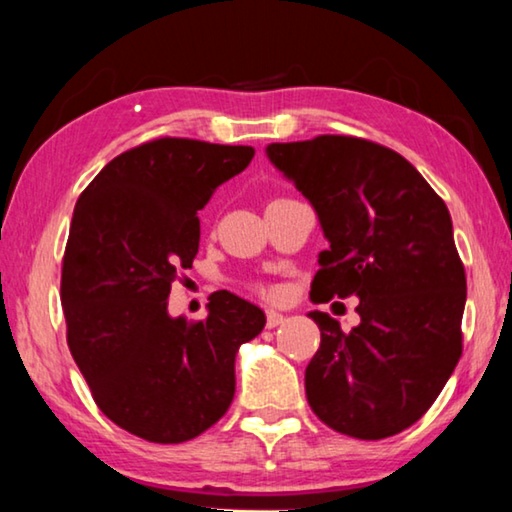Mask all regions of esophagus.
Wrapping results in <instances>:
<instances>
[{
  "label": "esophagus",
  "mask_w": 512,
  "mask_h": 512,
  "mask_svg": "<svg viewBox=\"0 0 512 512\" xmlns=\"http://www.w3.org/2000/svg\"><path fill=\"white\" fill-rule=\"evenodd\" d=\"M285 315H280V312H276V310H269L266 312V326H269V329H276V326H280L282 322H285Z\"/></svg>",
  "instance_id": "34e87169"
}]
</instances>
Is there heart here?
<instances>
[{"label":"heart","mask_w":512,"mask_h":512,"mask_svg":"<svg viewBox=\"0 0 512 512\" xmlns=\"http://www.w3.org/2000/svg\"><path fill=\"white\" fill-rule=\"evenodd\" d=\"M255 289H257L259 294H264V296H273V294H276L271 287H264V285H255Z\"/></svg>","instance_id":"b5f03b06"}]
</instances>
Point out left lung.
<instances>
[{
  "instance_id": "left-lung-1",
  "label": "left lung",
  "mask_w": 512,
  "mask_h": 512,
  "mask_svg": "<svg viewBox=\"0 0 512 512\" xmlns=\"http://www.w3.org/2000/svg\"><path fill=\"white\" fill-rule=\"evenodd\" d=\"M266 154L308 197L331 243L310 299L361 301L349 333L310 312L322 331L305 368L310 409L349 437H393L432 407L462 356L467 276L451 213L407 158L363 137L276 142Z\"/></svg>"
}]
</instances>
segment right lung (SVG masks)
Here are the masks:
<instances>
[{
    "mask_svg": "<svg viewBox=\"0 0 512 512\" xmlns=\"http://www.w3.org/2000/svg\"><path fill=\"white\" fill-rule=\"evenodd\" d=\"M253 147L158 137L112 158L75 204L61 264L66 342L112 423L154 444L209 430L234 400V358L262 333L257 305L211 294L200 322L167 296L200 248L197 211Z\"/></svg>",
    "mask_w": 512,
    "mask_h": 512,
    "instance_id": "1",
    "label": "right lung"
}]
</instances>
